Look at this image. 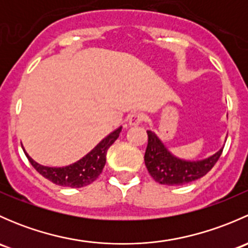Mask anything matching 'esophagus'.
<instances>
[{"label": "esophagus", "mask_w": 248, "mask_h": 248, "mask_svg": "<svg viewBox=\"0 0 248 248\" xmlns=\"http://www.w3.org/2000/svg\"><path fill=\"white\" fill-rule=\"evenodd\" d=\"M144 114L142 112L136 111V112H132L128 117V124L131 126H138V124H141L144 121Z\"/></svg>", "instance_id": "34e87169"}]
</instances>
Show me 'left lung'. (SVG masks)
Masks as SVG:
<instances>
[{"label": "left lung", "instance_id": "8db88e82", "mask_svg": "<svg viewBox=\"0 0 248 248\" xmlns=\"http://www.w3.org/2000/svg\"><path fill=\"white\" fill-rule=\"evenodd\" d=\"M146 132L149 140L144 156L145 166L155 181L166 186H180L201 179L211 170L223 151L222 147L207 158L186 161L174 156L154 132Z\"/></svg>", "mask_w": 248, "mask_h": 248}]
</instances>
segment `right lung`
I'll use <instances>...</instances> for the list:
<instances>
[{"mask_svg":"<svg viewBox=\"0 0 248 248\" xmlns=\"http://www.w3.org/2000/svg\"><path fill=\"white\" fill-rule=\"evenodd\" d=\"M122 127H119L114 132L107 136L102 141H99L86 156L73 164L66 167H46L37 163L31 158L26 151L24 150L25 155L29 158L30 163L41 175L55 185L64 187H72V188H80V187L87 186L92 184L97 177L99 176L107 161V151L114 141L119 138L121 133Z\"/></svg>","mask_w":248,"mask_h":248,"instance_id":"obj_1","label":"right lung"}]
</instances>
